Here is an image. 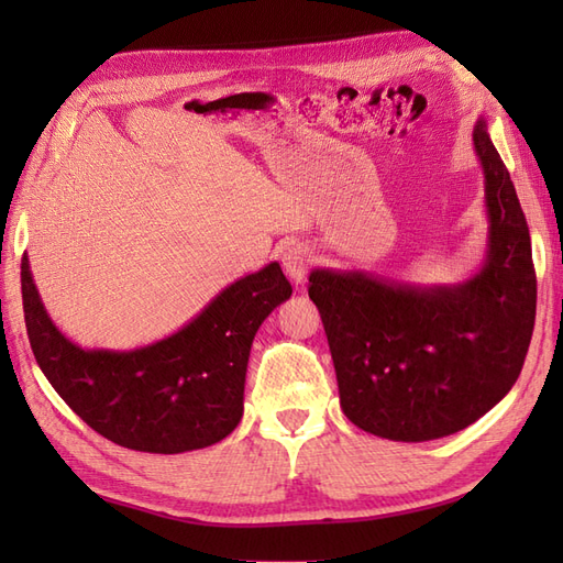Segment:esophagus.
I'll use <instances>...</instances> for the list:
<instances>
[{"label":"esophagus","mask_w":563,"mask_h":563,"mask_svg":"<svg viewBox=\"0 0 563 563\" xmlns=\"http://www.w3.org/2000/svg\"><path fill=\"white\" fill-rule=\"evenodd\" d=\"M310 261H312V251L305 246V244H294L288 246L282 255V265H284V272L288 275V279H291L294 284H302L305 277H308V267H310Z\"/></svg>","instance_id":"1"}]
</instances>
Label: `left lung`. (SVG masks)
<instances>
[{
	"label": "left lung",
	"instance_id": "8db88e82",
	"mask_svg": "<svg viewBox=\"0 0 563 563\" xmlns=\"http://www.w3.org/2000/svg\"><path fill=\"white\" fill-rule=\"evenodd\" d=\"M488 244L460 284L416 286L362 269H312L343 413L391 441H430L479 420L517 383L536 323L526 216L484 117L474 131Z\"/></svg>",
	"mask_w": 563,
	"mask_h": 563
}]
</instances>
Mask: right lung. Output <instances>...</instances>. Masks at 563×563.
Listing matches in <instances>:
<instances>
[{
    "label": "right lung",
    "instance_id": "add662e5",
    "mask_svg": "<svg viewBox=\"0 0 563 563\" xmlns=\"http://www.w3.org/2000/svg\"><path fill=\"white\" fill-rule=\"evenodd\" d=\"M32 352L60 399L114 444L143 453H185L225 439L244 416V383L255 331L291 298L279 263L223 288L192 321L135 350H84L51 321L21 263Z\"/></svg>",
    "mask_w": 563,
    "mask_h": 563
}]
</instances>
